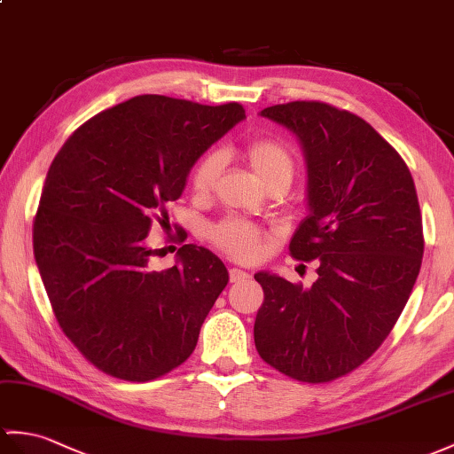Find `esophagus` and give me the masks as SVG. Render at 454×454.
Here are the masks:
<instances>
[{
	"label": "esophagus",
	"instance_id": "34e87169",
	"mask_svg": "<svg viewBox=\"0 0 454 454\" xmlns=\"http://www.w3.org/2000/svg\"><path fill=\"white\" fill-rule=\"evenodd\" d=\"M249 278V275L246 270H241V269H230V282H244V280H247Z\"/></svg>",
	"mask_w": 454,
	"mask_h": 454
}]
</instances>
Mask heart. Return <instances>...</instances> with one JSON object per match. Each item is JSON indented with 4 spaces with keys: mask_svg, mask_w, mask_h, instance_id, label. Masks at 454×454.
<instances>
[{
    "mask_svg": "<svg viewBox=\"0 0 454 454\" xmlns=\"http://www.w3.org/2000/svg\"><path fill=\"white\" fill-rule=\"evenodd\" d=\"M241 154L265 187L275 182L290 185L294 176V156L282 141L272 139V137H257V139H251L241 146ZM223 166L224 158L216 151H210L199 158L192 170V177H189L193 193L205 197L213 192ZM208 234L220 249L234 259L253 261L262 251L261 230L241 218H226L210 228Z\"/></svg>",
    "mask_w": 454,
    "mask_h": 454,
    "instance_id": "obj_1",
    "label": "heart"
}]
</instances>
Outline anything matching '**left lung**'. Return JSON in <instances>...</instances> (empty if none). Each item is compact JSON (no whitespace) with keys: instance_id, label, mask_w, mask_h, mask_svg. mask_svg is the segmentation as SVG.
Masks as SVG:
<instances>
[{"instance_id":"8db88e82","label":"left lung","mask_w":454,"mask_h":454,"mask_svg":"<svg viewBox=\"0 0 454 454\" xmlns=\"http://www.w3.org/2000/svg\"><path fill=\"white\" fill-rule=\"evenodd\" d=\"M300 139L309 215L292 257L319 259L309 288L261 270L253 336L259 356L303 383L354 372L393 331L424 257L416 185L406 162L365 120L325 102L261 110Z\"/></svg>"}]
</instances>
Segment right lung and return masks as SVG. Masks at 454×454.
<instances>
[{"label":"right lung","mask_w":454,"mask_h":454,"mask_svg":"<svg viewBox=\"0 0 454 454\" xmlns=\"http://www.w3.org/2000/svg\"><path fill=\"white\" fill-rule=\"evenodd\" d=\"M244 118L238 102L141 94L84 121L51 162L35 259L61 331L104 373L153 381L195 350L228 270L193 244L154 270L160 249L146 236L154 220L166 226L197 158Z\"/></svg>","instance_id":"obj_1"}]
</instances>
